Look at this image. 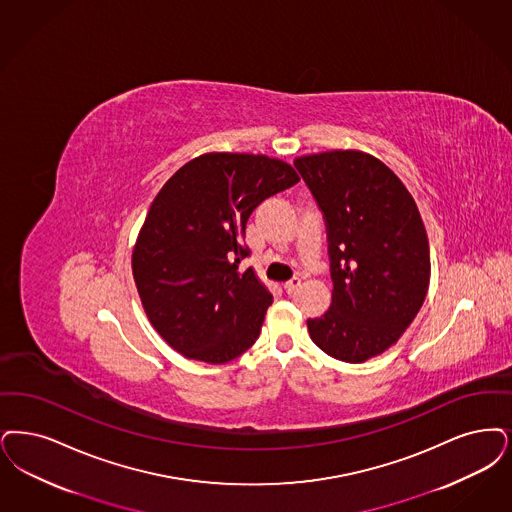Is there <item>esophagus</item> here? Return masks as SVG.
<instances>
[{
  "mask_svg": "<svg viewBox=\"0 0 512 512\" xmlns=\"http://www.w3.org/2000/svg\"><path fill=\"white\" fill-rule=\"evenodd\" d=\"M299 287H301V280H299V278H293V280H289V282L284 284V291H286L287 295H293Z\"/></svg>",
  "mask_w": 512,
  "mask_h": 512,
  "instance_id": "1",
  "label": "esophagus"
}]
</instances>
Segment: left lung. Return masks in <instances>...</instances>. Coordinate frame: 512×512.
<instances>
[{"label":"left lung","instance_id":"8db88e82","mask_svg":"<svg viewBox=\"0 0 512 512\" xmlns=\"http://www.w3.org/2000/svg\"><path fill=\"white\" fill-rule=\"evenodd\" d=\"M324 211L331 261V307L308 320L326 354L360 364L398 343L423 307L429 240L417 204L394 171L362 150L295 158Z\"/></svg>","mask_w":512,"mask_h":512}]
</instances>
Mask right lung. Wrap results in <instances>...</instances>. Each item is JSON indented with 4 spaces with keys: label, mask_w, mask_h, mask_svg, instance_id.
Here are the masks:
<instances>
[{
    "label": "right lung",
    "mask_w": 512,
    "mask_h": 512,
    "mask_svg": "<svg viewBox=\"0 0 512 512\" xmlns=\"http://www.w3.org/2000/svg\"><path fill=\"white\" fill-rule=\"evenodd\" d=\"M299 183L265 154L207 152L162 186L131 255L152 328L184 358L225 364L251 347L272 295L247 257L246 223L265 198Z\"/></svg>",
    "instance_id": "1"
}]
</instances>
